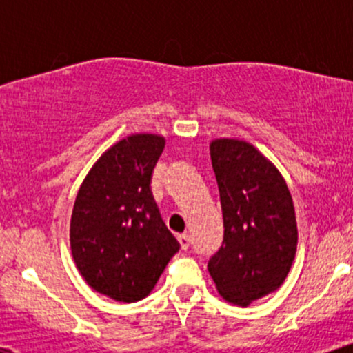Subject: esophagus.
<instances>
[{"instance_id":"obj_1","label":"esophagus","mask_w":353,"mask_h":353,"mask_svg":"<svg viewBox=\"0 0 353 353\" xmlns=\"http://www.w3.org/2000/svg\"><path fill=\"white\" fill-rule=\"evenodd\" d=\"M177 241H179L182 250H188L189 249V244H190V236H189V234H179V236H177Z\"/></svg>"}]
</instances>
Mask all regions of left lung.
<instances>
[{"label":"left lung","mask_w":353,"mask_h":353,"mask_svg":"<svg viewBox=\"0 0 353 353\" xmlns=\"http://www.w3.org/2000/svg\"><path fill=\"white\" fill-rule=\"evenodd\" d=\"M224 241L208 269L219 294L247 307L277 290L292 267L297 222L282 174L252 144L239 139L210 143Z\"/></svg>","instance_id":"left-lung-1"}]
</instances>
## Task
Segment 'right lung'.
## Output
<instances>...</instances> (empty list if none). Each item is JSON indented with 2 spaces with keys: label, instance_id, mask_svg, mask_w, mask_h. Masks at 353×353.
I'll list each match as a JSON object with an SVG mask.
<instances>
[{
  "label": "right lung",
  "instance_id": "1",
  "mask_svg": "<svg viewBox=\"0 0 353 353\" xmlns=\"http://www.w3.org/2000/svg\"><path fill=\"white\" fill-rule=\"evenodd\" d=\"M164 144L157 134L121 139L96 161L76 196L72 259L91 289L117 302H137L151 294L181 247L151 190Z\"/></svg>",
  "mask_w": 353,
  "mask_h": 353
}]
</instances>
